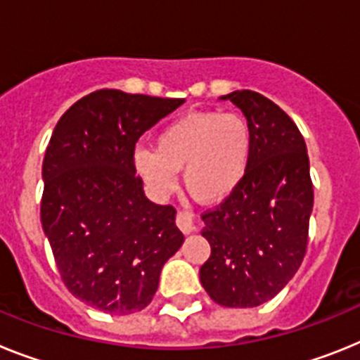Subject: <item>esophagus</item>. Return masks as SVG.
<instances>
[{"mask_svg":"<svg viewBox=\"0 0 360 360\" xmlns=\"http://www.w3.org/2000/svg\"><path fill=\"white\" fill-rule=\"evenodd\" d=\"M176 223H177V226H179V230L183 233H192L193 232V217H192V214H190V212H186V210L177 212Z\"/></svg>","mask_w":360,"mask_h":360,"instance_id":"1","label":"esophagus"}]
</instances>
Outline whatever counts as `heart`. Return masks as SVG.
I'll return each instance as SVG.
<instances>
[{"label": "heart", "instance_id": "obj_1", "mask_svg": "<svg viewBox=\"0 0 360 360\" xmlns=\"http://www.w3.org/2000/svg\"><path fill=\"white\" fill-rule=\"evenodd\" d=\"M254 130L237 112H192L172 121L155 137V150L137 148L134 167L155 195L184 186L202 202H219L239 188L252 165Z\"/></svg>", "mask_w": 360, "mask_h": 360}]
</instances>
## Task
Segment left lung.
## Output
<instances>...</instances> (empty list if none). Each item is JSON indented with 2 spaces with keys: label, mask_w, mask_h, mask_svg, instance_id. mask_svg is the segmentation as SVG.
<instances>
[{
  "label": "left lung",
  "mask_w": 360,
  "mask_h": 360,
  "mask_svg": "<svg viewBox=\"0 0 360 360\" xmlns=\"http://www.w3.org/2000/svg\"><path fill=\"white\" fill-rule=\"evenodd\" d=\"M223 99L239 106L254 130L252 165L239 188L202 212L212 254L199 270L214 302L254 308L274 299L308 248L314 183L306 143L292 117L254 90Z\"/></svg>",
  "instance_id": "8db88e82"
}]
</instances>
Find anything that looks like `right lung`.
Wrapping results in <instances>:
<instances>
[{
	"label": "right lung",
	"mask_w": 360,
	"mask_h": 360,
	"mask_svg": "<svg viewBox=\"0 0 360 360\" xmlns=\"http://www.w3.org/2000/svg\"><path fill=\"white\" fill-rule=\"evenodd\" d=\"M184 99L103 89L61 115L43 159L41 224L68 292L110 315L141 311L184 236L143 192L139 137Z\"/></svg>",
	"instance_id": "obj_1"
}]
</instances>
